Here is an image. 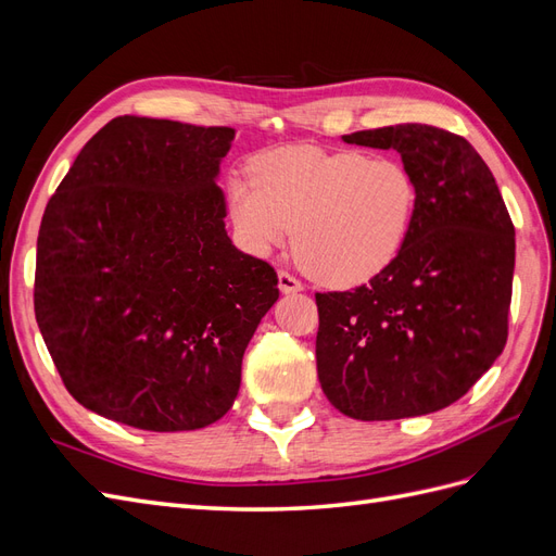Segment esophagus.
Returning a JSON list of instances; mask_svg holds the SVG:
<instances>
[{"instance_id": "1", "label": "esophagus", "mask_w": 556, "mask_h": 556, "mask_svg": "<svg viewBox=\"0 0 556 556\" xmlns=\"http://www.w3.org/2000/svg\"><path fill=\"white\" fill-rule=\"evenodd\" d=\"M278 288H280L282 294H296V292L304 290V288H301V282L288 271H278Z\"/></svg>"}]
</instances>
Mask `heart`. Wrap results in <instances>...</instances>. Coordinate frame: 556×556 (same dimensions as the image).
<instances>
[{"label": "heart", "mask_w": 556, "mask_h": 556, "mask_svg": "<svg viewBox=\"0 0 556 556\" xmlns=\"http://www.w3.org/2000/svg\"><path fill=\"white\" fill-rule=\"evenodd\" d=\"M250 178L227 182L241 243L266 257L294 227L299 264L331 288H355L382 274L413 229L417 182L390 157L285 146L252 157Z\"/></svg>", "instance_id": "obj_1"}]
</instances>
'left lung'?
I'll list each match as a JSON object with an SVG mask.
<instances>
[{
    "label": "left lung",
    "instance_id": "8db88e82",
    "mask_svg": "<svg viewBox=\"0 0 556 556\" xmlns=\"http://www.w3.org/2000/svg\"><path fill=\"white\" fill-rule=\"evenodd\" d=\"M396 150L417 182L413 229L382 274L315 294L317 378L333 408L374 422L435 413L503 352L515 227L490 166L464 137L431 125L345 134Z\"/></svg>",
    "mask_w": 556,
    "mask_h": 556
}]
</instances>
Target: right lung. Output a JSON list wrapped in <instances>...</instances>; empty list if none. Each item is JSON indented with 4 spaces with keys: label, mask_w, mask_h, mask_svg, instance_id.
<instances>
[{
    "label": "right lung",
    "mask_w": 556,
    "mask_h": 556,
    "mask_svg": "<svg viewBox=\"0 0 556 556\" xmlns=\"http://www.w3.org/2000/svg\"><path fill=\"white\" fill-rule=\"evenodd\" d=\"M231 127L121 115L83 146L37 241L35 313L70 394L143 431L217 422L278 276L231 243Z\"/></svg>",
    "instance_id": "add662e5"
}]
</instances>
